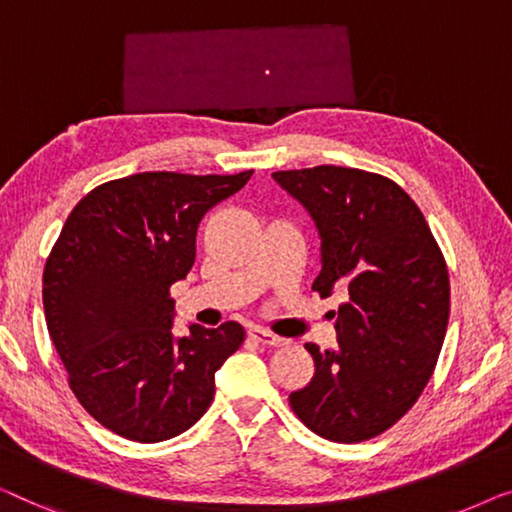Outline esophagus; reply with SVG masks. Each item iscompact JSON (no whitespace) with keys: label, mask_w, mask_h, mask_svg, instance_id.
Instances as JSON below:
<instances>
[{"label":"esophagus","mask_w":512,"mask_h":512,"mask_svg":"<svg viewBox=\"0 0 512 512\" xmlns=\"http://www.w3.org/2000/svg\"><path fill=\"white\" fill-rule=\"evenodd\" d=\"M248 336L253 338L255 343L264 345V348H283V345L290 343V341H287V338L278 336V334H271V331L259 329V327H253V329H250V331H248Z\"/></svg>","instance_id":"esophagus-1"}]
</instances>
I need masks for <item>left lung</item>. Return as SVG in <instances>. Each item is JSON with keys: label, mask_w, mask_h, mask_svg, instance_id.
I'll return each instance as SVG.
<instances>
[{"label": "left lung", "mask_w": 512, "mask_h": 512, "mask_svg": "<svg viewBox=\"0 0 512 512\" xmlns=\"http://www.w3.org/2000/svg\"><path fill=\"white\" fill-rule=\"evenodd\" d=\"M273 178L318 227L313 290H348L331 311L338 348L306 343L315 373L290 406L327 441H369L408 413L434 373L450 318L448 266L422 211L390 178L331 164Z\"/></svg>", "instance_id": "1"}]
</instances>
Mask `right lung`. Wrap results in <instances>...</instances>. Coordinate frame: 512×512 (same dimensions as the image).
I'll return each instance as SVG.
<instances>
[{"label": "right lung", "mask_w": 512, "mask_h": 512, "mask_svg": "<svg viewBox=\"0 0 512 512\" xmlns=\"http://www.w3.org/2000/svg\"><path fill=\"white\" fill-rule=\"evenodd\" d=\"M253 171H143L95 187L74 206L43 269L48 334L81 406L113 434L160 443L190 429L215 371L241 348L239 322L174 336L171 285L194 264L197 227Z\"/></svg>", "instance_id": "right-lung-1"}]
</instances>
